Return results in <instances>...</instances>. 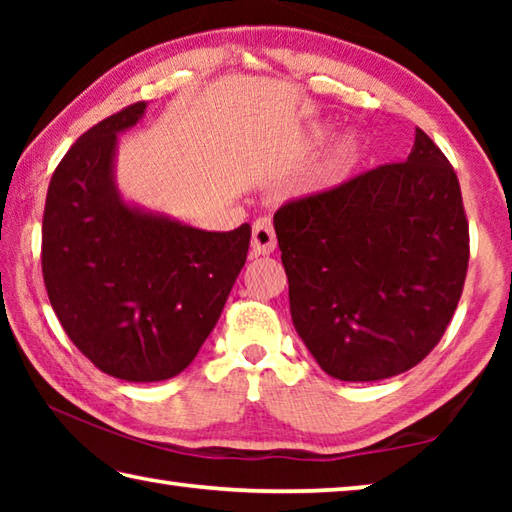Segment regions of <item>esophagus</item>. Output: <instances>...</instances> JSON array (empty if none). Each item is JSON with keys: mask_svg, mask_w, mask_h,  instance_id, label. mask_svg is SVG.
<instances>
[{"mask_svg": "<svg viewBox=\"0 0 512 512\" xmlns=\"http://www.w3.org/2000/svg\"><path fill=\"white\" fill-rule=\"evenodd\" d=\"M250 246H253L255 257L273 253L277 246V239H275L271 216H259V219L253 223V241H250Z\"/></svg>", "mask_w": 512, "mask_h": 512, "instance_id": "34e87169", "label": "esophagus"}]
</instances>
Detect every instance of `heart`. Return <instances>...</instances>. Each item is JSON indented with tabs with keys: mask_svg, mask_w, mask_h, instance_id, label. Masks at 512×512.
I'll use <instances>...</instances> for the list:
<instances>
[{
	"mask_svg": "<svg viewBox=\"0 0 512 512\" xmlns=\"http://www.w3.org/2000/svg\"><path fill=\"white\" fill-rule=\"evenodd\" d=\"M314 137H316V140H323V137H325V128H316ZM354 158H357V142H352V140L341 142L339 146H336V151H334L332 155H329L327 162L323 164V169H320V171L316 173L314 183H316V185H329V183H334V180L339 178L341 173L350 167V164L354 162Z\"/></svg>",
	"mask_w": 512,
	"mask_h": 512,
	"instance_id": "heart-1",
	"label": "heart"
}]
</instances>
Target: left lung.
<instances>
[{"mask_svg": "<svg viewBox=\"0 0 512 512\" xmlns=\"http://www.w3.org/2000/svg\"><path fill=\"white\" fill-rule=\"evenodd\" d=\"M296 332L327 375H400L443 339L461 300L470 225L445 153L415 131L379 164L273 216Z\"/></svg>", "mask_w": 512, "mask_h": 512, "instance_id": "8db88e82", "label": "left lung"}]
</instances>
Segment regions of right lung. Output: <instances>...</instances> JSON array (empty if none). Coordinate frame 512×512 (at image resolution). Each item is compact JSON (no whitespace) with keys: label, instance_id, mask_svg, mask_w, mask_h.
I'll list each match as a JSON object with an SVG mask.
<instances>
[{"label":"right lung","instance_id":"right-lung-1","mask_svg":"<svg viewBox=\"0 0 512 512\" xmlns=\"http://www.w3.org/2000/svg\"><path fill=\"white\" fill-rule=\"evenodd\" d=\"M144 110L131 103L72 144L42 216V277L60 325L101 372L126 381L171 379L194 361L250 246L248 223L205 232L121 201L117 133Z\"/></svg>","mask_w":512,"mask_h":512}]
</instances>
